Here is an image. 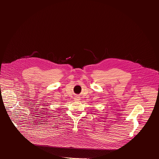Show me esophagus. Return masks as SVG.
Returning a JSON list of instances; mask_svg holds the SVG:
<instances>
[{"mask_svg":"<svg viewBox=\"0 0 159 159\" xmlns=\"http://www.w3.org/2000/svg\"><path fill=\"white\" fill-rule=\"evenodd\" d=\"M74 100L75 101H79V100H80V98H79V97H75V98H74Z\"/></svg>","mask_w":159,"mask_h":159,"instance_id":"34e87169","label":"esophagus"}]
</instances>
